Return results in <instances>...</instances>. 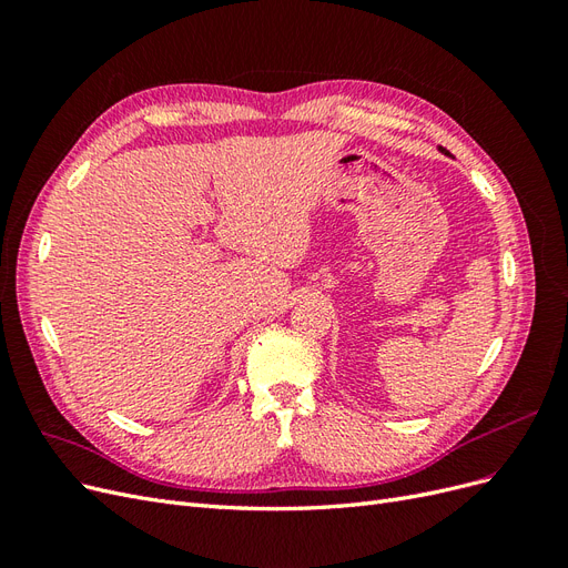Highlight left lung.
Instances as JSON below:
<instances>
[{"mask_svg": "<svg viewBox=\"0 0 568 568\" xmlns=\"http://www.w3.org/2000/svg\"><path fill=\"white\" fill-rule=\"evenodd\" d=\"M443 151H445V149H443ZM445 153H448V151H445Z\"/></svg>", "mask_w": 568, "mask_h": 568, "instance_id": "left-lung-1", "label": "left lung"}]
</instances>
